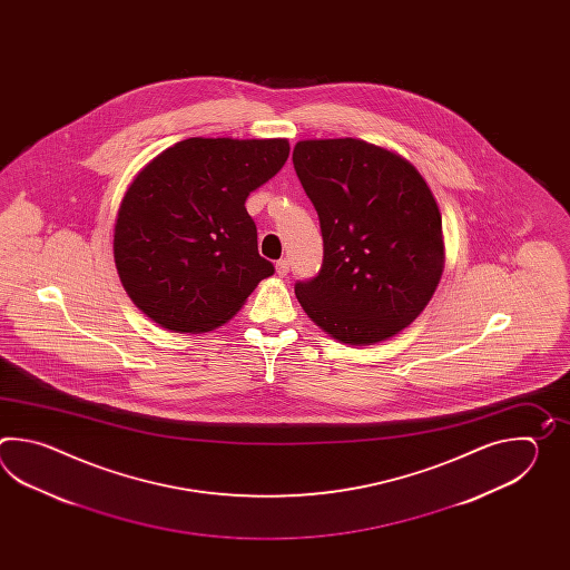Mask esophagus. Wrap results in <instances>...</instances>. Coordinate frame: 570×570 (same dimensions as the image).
Instances as JSON below:
<instances>
[{"label":"esophagus","instance_id":"34e87169","mask_svg":"<svg viewBox=\"0 0 570 570\" xmlns=\"http://www.w3.org/2000/svg\"><path fill=\"white\" fill-rule=\"evenodd\" d=\"M287 273H289V261L281 258V261H277V275L279 277H287Z\"/></svg>","mask_w":570,"mask_h":570}]
</instances>
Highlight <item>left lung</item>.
<instances>
[{
    "mask_svg": "<svg viewBox=\"0 0 570 570\" xmlns=\"http://www.w3.org/2000/svg\"><path fill=\"white\" fill-rule=\"evenodd\" d=\"M293 167L324 240L317 275L295 283L305 314L344 344L395 336L444 267L434 195L405 158L356 138L302 140Z\"/></svg>",
    "mask_w": 570,
    "mask_h": 570,
    "instance_id": "8db88e82",
    "label": "left lung"
}]
</instances>
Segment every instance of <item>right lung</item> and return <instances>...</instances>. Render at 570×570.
Listing matches in <instances>:
<instances>
[{
	"instance_id": "right-lung-1",
	"label": "right lung",
	"mask_w": 570,
	"mask_h": 570,
	"mask_svg": "<svg viewBox=\"0 0 570 570\" xmlns=\"http://www.w3.org/2000/svg\"><path fill=\"white\" fill-rule=\"evenodd\" d=\"M285 138H189L138 173L121 199L114 258L124 289L173 332H207L275 273L244 202L279 173Z\"/></svg>"
}]
</instances>
